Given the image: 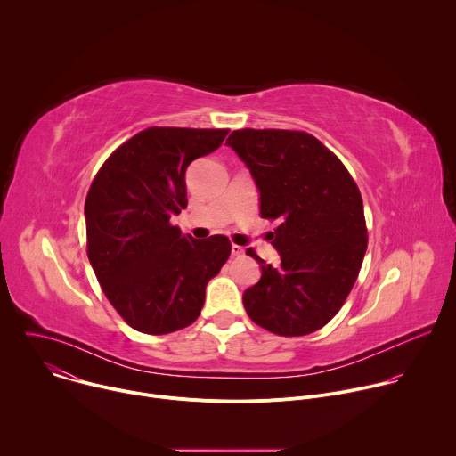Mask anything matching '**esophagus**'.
<instances>
[{
  "label": "esophagus",
  "mask_w": 456,
  "mask_h": 456,
  "mask_svg": "<svg viewBox=\"0 0 456 456\" xmlns=\"http://www.w3.org/2000/svg\"><path fill=\"white\" fill-rule=\"evenodd\" d=\"M231 252H232V256H243V247H240V245L232 243V247H231Z\"/></svg>",
  "instance_id": "obj_1"
}]
</instances>
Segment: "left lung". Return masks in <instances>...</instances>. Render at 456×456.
Here are the masks:
<instances>
[{"label": "left lung", "instance_id": "obj_1", "mask_svg": "<svg viewBox=\"0 0 456 456\" xmlns=\"http://www.w3.org/2000/svg\"><path fill=\"white\" fill-rule=\"evenodd\" d=\"M252 175L259 215L278 220V267L247 250L262 278L243 292L265 330L306 336L322 329L350 294L368 245L361 192L343 162L305 132L236 129L225 142Z\"/></svg>", "mask_w": 456, "mask_h": 456}]
</instances>
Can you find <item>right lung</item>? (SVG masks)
I'll return each instance as SVG.
<instances>
[{
    "instance_id": "1",
    "label": "right lung",
    "mask_w": 456,
    "mask_h": 456,
    "mask_svg": "<svg viewBox=\"0 0 456 456\" xmlns=\"http://www.w3.org/2000/svg\"><path fill=\"white\" fill-rule=\"evenodd\" d=\"M227 134L148 127L115 150L92 182L88 259L108 301L142 334L189 327L231 254L225 236L194 240L169 224L187 208V166L218 150Z\"/></svg>"
}]
</instances>
